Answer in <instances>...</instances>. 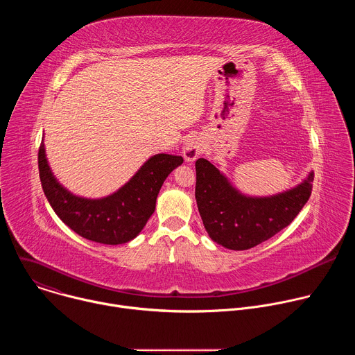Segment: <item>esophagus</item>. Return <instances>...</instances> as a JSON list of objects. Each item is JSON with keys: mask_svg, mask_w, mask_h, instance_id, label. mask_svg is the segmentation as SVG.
Segmentation results:
<instances>
[{"mask_svg": "<svg viewBox=\"0 0 355 355\" xmlns=\"http://www.w3.org/2000/svg\"><path fill=\"white\" fill-rule=\"evenodd\" d=\"M202 143L198 139H189L184 146V157L187 162H193L202 153Z\"/></svg>", "mask_w": 355, "mask_h": 355, "instance_id": "obj_1", "label": "esophagus"}]
</instances>
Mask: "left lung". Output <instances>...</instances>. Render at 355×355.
<instances>
[{
    "label": "left lung",
    "mask_w": 355,
    "mask_h": 355,
    "mask_svg": "<svg viewBox=\"0 0 355 355\" xmlns=\"http://www.w3.org/2000/svg\"><path fill=\"white\" fill-rule=\"evenodd\" d=\"M195 199L212 240L230 250H248L286 227L305 207L313 188V173L296 188L270 198L237 192L205 159L195 162Z\"/></svg>",
    "instance_id": "8db88e82"
}]
</instances>
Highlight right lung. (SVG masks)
<instances>
[{
	"label": "right lung",
	"mask_w": 355,
	"mask_h": 355,
	"mask_svg": "<svg viewBox=\"0 0 355 355\" xmlns=\"http://www.w3.org/2000/svg\"><path fill=\"white\" fill-rule=\"evenodd\" d=\"M181 156L156 155L118 192L104 199H84L67 192L53 177L40 143L37 153L43 192L56 215L77 234L103 244H123L135 239L156 209L159 191Z\"/></svg>",
	"instance_id": "obj_1"
}]
</instances>
